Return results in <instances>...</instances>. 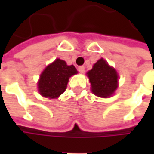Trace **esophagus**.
Returning <instances> with one entry per match:
<instances>
[{
    "instance_id": "34e87169",
    "label": "esophagus",
    "mask_w": 154,
    "mask_h": 154,
    "mask_svg": "<svg viewBox=\"0 0 154 154\" xmlns=\"http://www.w3.org/2000/svg\"><path fill=\"white\" fill-rule=\"evenodd\" d=\"M77 69H78V71H79L80 73H84V72H85V67H84V66H79Z\"/></svg>"
}]
</instances>
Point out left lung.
Wrapping results in <instances>:
<instances>
[{"label":"left lung","instance_id":"8db88e82","mask_svg":"<svg viewBox=\"0 0 154 154\" xmlns=\"http://www.w3.org/2000/svg\"><path fill=\"white\" fill-rule=\"evenodd\" d=\"M89 77L92 92L103 98L110 96L117 89L118 85V74L116 70L109 67L107 62L101 59L87 72Z\"/></svg>","mask_w":154,"mask_h":154}]
</instances>
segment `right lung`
<instances>
[{
	"mask_svg": "<svg viewBox=\"0 0 154 154\" xmlns=\"http://www.w3.org/2000/svg\"><path fill=\"white\" fill-rule=\"evenodd\" d=\"M77 69L73 66H68L67 63L57 59L50 64L42 73L38 82L40 94L49 98H57L67 88L69 78L77 74Z\"/></svg>",
	"mask_w": 154,
	"mask_h": 154,
	"instance_id": "add662e5",
	"label": "right lung"
}]
</instances>
